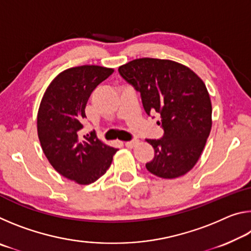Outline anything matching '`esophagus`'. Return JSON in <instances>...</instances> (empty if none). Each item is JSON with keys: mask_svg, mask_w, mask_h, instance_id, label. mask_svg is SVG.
<instances>
[{"mask_svg": "<svg viewBox=\"0 0 251 251\" xmlns=\"http://www.w3.org/2000/svg\"><path fill=\"white\" fill-rule=\"evenodd\" d=\"M136 143H137V141H135V139H131V141L125 142V146L131 148V147H134L136 145Z\"/></svg>", "mask_w": 251, "mask_h": 251, "instance_id": "34e87169", "label": "esophagus"}]
</instances>
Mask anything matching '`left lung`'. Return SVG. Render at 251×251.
<instances>
[{"label": "left lung", "mask_w": 251, "mask_h": 251, "mask_svg": "<svg viewBox=\"0 0 251 251\" xmlns=\"http://www.w3.org/2000/svg\"><path fill=\"white\" fill-rule=\"evenodd\" d=\"M127 84L141 94L148 116L158 113L164 130L159 139H147L155 156L147 171L161 178H176L192 169L201 157L211 129V103L202 80L176 62L134 59L118 69Z\"/></svg>", "instance_id": "8db88e82"}]
</instances>
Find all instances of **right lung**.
<instances>
[{
    "label": "right lung",
    "mask_w": 251,
    "mask_h": 251,
    "mask_svg": "<svg viewBox=\"0 0 251 251\" xmlns=\"http://www.w3.org/2000/svg\"><path fill=\"white\" fill-rule=\"evenodd\" d=\"M113 72L95 65L66 70L53 79L41 101L37 134L42 150L55 171L80 185L103 176L117 151L101 143L94 131L79 136L88 97Z\"/></svg>",
    "instance_id": "right-lung-1"
}]
</instances>
